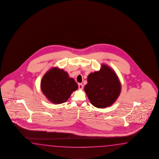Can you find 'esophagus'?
<instances>
[{"label": "esophagus", "instance_id": "34e87169", "mask_svg": "<svg viewBox=\"0 0 159 159\" xmlns=\"http://www.w3.org/2000/svg\"><path fill=\"white\" fill-rule=\"evenodd\" d=\"M78 87H79V89H83V85L82 84H78Z\"/></svg>", "mask_w": 159, "mask_h": 159}]
</instances>
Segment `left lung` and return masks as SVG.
<instances>
[{
	"label": "left lung",
	"instance_id": "obj_1",
	"mask_svg": "<svg viewBox=\"0 0 159 159\" xmlns=\"http://www.w3.org/2000/svg\"><path fill=\"white\" fill-rule=\"evenodd\" d=\"M84 91L92 105L104 108L113 104L120 95L121 83L115 72L106 64L91 73L87 78Z\"/></svg>",
	"mask_w": 159,
	"mask_h": 159
}]
</instances>
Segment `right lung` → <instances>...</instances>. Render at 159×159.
<instances>
[{"instance_id":"1","label":"right lung","mask_w":159,"mask_h":159,"mask_svg":"<svg viewBox=\"0 0 159 159\" xmlns=\"http://www.w3.org/2000/svg\"><path fill=\"white\" fill-rule=\"evenodd\" d=\"M40 87L47 99L57 104L67 102L72 93L78 89V85L67 72L53 67L43 76Z\"/></svg>"}]
</instances>
